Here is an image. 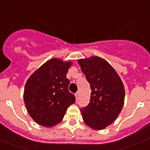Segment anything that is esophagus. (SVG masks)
Segmentation results:
<instances>
[{
	"label": "esophagus",
	"instance_id": "obj_1",
	"mask_svg": "<svg viewBox=\"0 0 150 150\" xmlns=\"http://www.w3.org/2000/svg\"><path fill=\"white\" fill-rule=\"evenodd\" d=\"M75 96H76V100H78V98H79V92H76V93H75Z\"/></svg>",
	"mask_w": 150,
	"mask_h": 150
}]
</instances>
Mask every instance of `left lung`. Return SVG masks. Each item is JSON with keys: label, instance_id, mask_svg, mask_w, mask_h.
<instances>
[{"label": "left lung", "instance_id": "left-lung-1", "mask_svg": "<svg viewBox=\"0 0 150 150\" xmlns=\"http://www.w3.org/2000/svg\"><path fill=\"white\" fill-rule=\"evenodd\" d=\"M91 88L90 103L80 109L83 120L90 128L100 130L116 120L122 110L124 86L110 64L100 57L78 60Z\"/></svg>", "mask_w": 150, "mask_h": 150}]
</instances>
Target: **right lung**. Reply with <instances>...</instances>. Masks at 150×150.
Returning a JSON list of instances; mask_svg holds the SVG:
<instances>
[{"mask_svg":"<svg viewBox=\"0 0 150 150\" xmlns=\"http://www.w3.org/2000/svg\"><path fill=\"white\" fill-rule=\"evenodd\" d=\"M72 62L53 58L30 76L25 84L23 100L28 113L43 127H51L60 122L67 108L75 103L69 92L67 78Z\"/></svg>","mask_w":150,"mask_h":150,"instance_id":"add662e5","label":"right lung"}]
</instances>
